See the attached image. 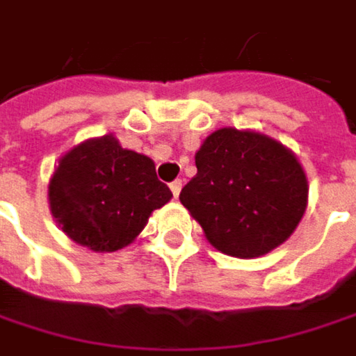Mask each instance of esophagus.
Returning <instances> with one entry per match:
<instances>
[{
  "label": "esophagus",
  "mask_w": 356,
  "mask_h": 356,
  "mask_svg": "<svg viewBox=\"0 0 356 356\" xmlns=\"http://www.w3.org/2000/svg\"><path fill=\"white\" fill-rule=\"evenodd\" d=\"M171 191H173V197H179V193H181V187H183V183H181V179H177V181H173L171 185Z\"/></svg>",
  "instance_id": "1"
}]
</instances>
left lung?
Returning <instances> with one entry per match:
<instances>
[{
  "label": "left lung",
  "instance_id": "obj_1",
  "mask_svg": "<svg viewBox=\"0 0 356 356\" xmlns=\"http://www.w3.org/2000/svg\"><path fill=\"white\" fill-rule=\"evenodd\" d=\"M195 165L197 175L179 199L223 254L264 256L288 240L302 220L306 175L278 140L220 129L203 140Z\"/></svg>",
  "mask_w": 356,
  "mask_h": 356
}]
</instances>
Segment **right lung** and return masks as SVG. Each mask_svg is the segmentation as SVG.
Listing matches in <instances>:
<instances>
[{"label": "right lung", "instance_id": "add662e5", "mask_svg": "<svg viewBox=\"0 0 356 356\" xmlns=\"http://www.w3.org/2000/svg\"><path fill=\"white\" fill-rule=\"evenodd\" d=\"M48 197L52 216L70 240L95 252H116L135 240L173 193L157 179L151 159L122 149L106 135L60 159Z\"/></svg>", "mask_w": 356, "mask_h": 356}]
</instances>
